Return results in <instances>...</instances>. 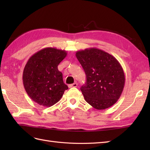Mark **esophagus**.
Segmentation results:
<instances>
[{"label": "esophagus", "instance_id": "34e87169", "mask_svg": "<svg viewBox=\"0 0 150 150\" xmlns=\"http://www.w3.org/2000/svg\"><path fill=\"white\" fill-rule=\"evenodd\" d=\"M77 86H78V84H77V82H75V83H73V84H69V85H68V87H69V88L77 87Z\"/></svg>", "mask_w": 150, "mask_h": 150}]
</instances>
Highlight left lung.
Masks as SVG:
<instances>
[{"instance_id":"obj_1","label":"left lung","mask_w":150,"mask_h":150,"mask_svg":"<svg viewBox=\"0 0 150 150\" xmlns=\"http://www.w3.org/2000/svg\"><path fill=\"white\" fill-rule=\"evenodd\" d=\"M86 82L81 88L85 100L95 109L112 106L122 93L125 75L119 62L110 54L95 47L76 52Z\"/></svg>"}]
</instances>
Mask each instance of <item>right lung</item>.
I'll list each match as a JSON object with an SVG mask.
<instances>
[{"instance_id":"right-lung-1","label":"right lung","mask_w":150,"mask_h":150,"mask_svg":"<svg viewBox=\"0 0 150 150\" xmlns=\"http://www.w3.org/2000/svg\"><path fill=\"white\" fill-rule=\"evenodd\" d=\"M66 55L65 50L49 47L28 59L22 75L24 87L31 99L40 106H53L68 89L58 69V65Z\"/></svg>"}]
</instances>
